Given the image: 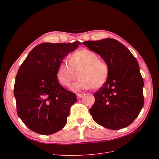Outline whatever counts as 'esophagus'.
I'll list each match as a JSON object with an SVG mask.
<instances>
[{
	"label": "esophagus",
	"mask_w": 159,
	"mask_h": 159,
	"mask_svg": "<svg viewBox=\"0 0 159 159\" xmlns=\"http://www.w3.org/2000/svg\"><path fill=\"white\" fill-rule=\"evenodd\" d=\"M77 97H78L79 98H80L82 97L83 95L81 94V93H77Z\"/></svg>",
	"instance_id": "esophagus-1"
}]
</instances>
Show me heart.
<instances>
[{
	"mask_svg": "<svg viewBox=\"0 0 159 159\" xmlns=\"http://www.w3.org/2000/svg\"><path fill=\"white\" fill-rule=\"evenodd\" d=\"M80 70L78 77L80 79L71 86L75 91L94 89L104 86L108 77L110 70L107 64L98 59V55L89 49L79 50L71 55L69 63L62 62L58 66L57 78L61 84L68 87L75 77V72Z\"/></svg>",
	"mask_w": 159,
	"mask_h": 159,
	"instance_id": "1",
	"label": "heart"
}]
</instances>
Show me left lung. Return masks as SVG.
<instances>
[{
    "label": "left lung",
    "instance_id": "obj_1",
    "mask_svg": "<svg viewBox=\"0 0 159 159\" xmlns=\"http://www.w3.org/2000/svg\"><path fill=\"white\" fill-rule=\"evenodd\" d=\"M100 55L107 64L109 77L94 93L95 103L89 109L95 122L110 129L130 125L144 106V81L137 59L118 40L105 39L82 43Z\"/></svg>",
    "mask_w": 159,
    "mask_h": 159
}]
</instances>
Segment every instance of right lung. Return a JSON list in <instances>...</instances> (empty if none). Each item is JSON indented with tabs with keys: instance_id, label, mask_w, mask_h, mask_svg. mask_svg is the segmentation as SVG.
I'll return each instance as SVG.
<instances>
[{
	"instance_id": "1",
	"label": "right lung",
	"mask_w": 159,
	"mask_h": 159,
	"mask_svg": "<svg viewBox=\"0 0 159 159\" xmlns=\"http://www.w3.org/2000/svg\"><path fill=\"white\" fill-rule=\"evenodd\" d=\"M79 44V41L40 44L20 65L14 85L16 112L31 131L51 135L66 124L70 107L77 98L60 84L56 73L64 57Z\"/></svg>"
}]
</instances>
